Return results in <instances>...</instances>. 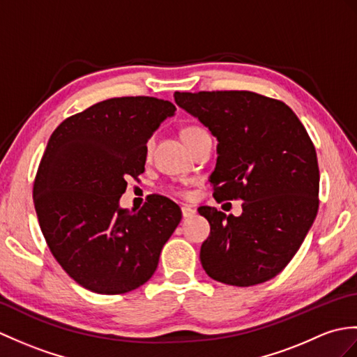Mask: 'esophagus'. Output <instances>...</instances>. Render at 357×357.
Instances as JSON below:
<instances>
[{"instance_id":"obj_1","label":"esophagus","mask_w":357,"mask_h":357,"mask_svg":"<svg viewBox=\"0 0 357 357\" xmlns=\"http://www.w3.org/2000/svg\"><path fill=\"white\" fill-rule=\"evenodd\" d=\"M181 211H182V216H184V219L193 218L195 214H196V210L193 208V206H190V205H184V206H182Z\"/></svg>"}]
</instances>
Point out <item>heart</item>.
<instances>
[{"instance_id":"1","label":"heart","mask_w":357,"mask_h":357,"mask_svg":"<svg viewBox=\"0 0 357 357\" xmlns=\"http://www.w3.org/2000/svg\"><path fill=\"white\" fill-rule=\"evenodd\" d=\"M202 134H205V130H204L202 128L187 126L184 130H182V139L188 141V139H192V138H195V137H197V135H202ZM149 147H151V143L147 144V149H149Z\"/></svg>"}]
</instances>
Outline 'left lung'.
<instances>
[{
  "instance_id": "8db88e82",
  "label": "left lung",
  "mask_w": 357,
  "mask_h": 357,
  "mask_svg": "<svg viewBox=\"0 0 357 357\" xmlns=\"http://www.w3.org/2000/svg\"><path fill=\"white\" fill-rule=\"evenodd\" d=\"M175 102L218 139L214 197L243 201L238 218L197 208L211 227L202 268L231 286L264 283L292 260L318 213L319 169L307 130L287 105L250 91L175 93Z\"/></svg>"
}]
</instances>
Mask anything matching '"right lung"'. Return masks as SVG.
Segmentation results:
<instances>
[{
    "instance_id": "right-lung-1",
    "label": "right lung",
    "mask_w": 357,
    "mask_h": 357,
    "mask_svg": "<svg viewBox=\"0 0 357 357\" xmlns=\"http://www.w3.org/2000/svg\"><path fill=\"white\" fill-rule=\"evenodd\" d=\"M153 97L109 98L66 119L48 139L33 202L50 251L91 292L115 295L153 275L181 208L153 196L138 213L121 208L129 176L144 172L147 141L175 115Z\"/></svg>"
}]
</instances>
